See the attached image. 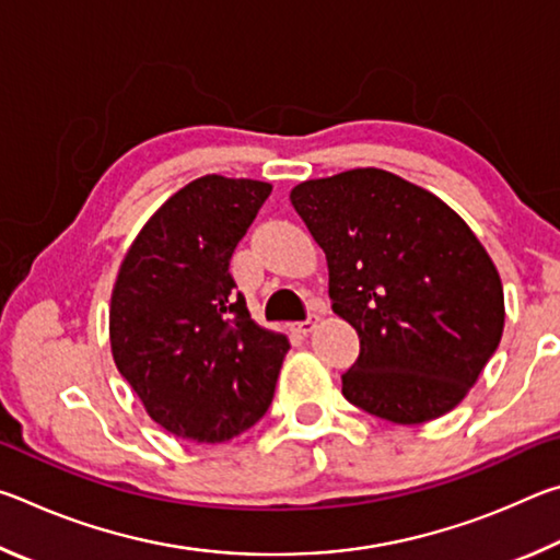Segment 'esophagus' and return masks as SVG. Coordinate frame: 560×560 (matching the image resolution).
<instances>
[{"instance_id": "esophagus-1", "label": "esophagus", "mask_w": 560, "mask_h": 560, "mask_svg": "<svg viewBox=\"0 0 560 560\" xmlns=\"http://www.w3.org/2000/svg\"><path fill=\"white\" fill-rule=\"evenodd\" d=\"M318 320H320L318 314H311L308 320H299V324H291V330H293V334L306 336V334H311V330H314V326L318 324Z\"/></svg>"}]
</instances>
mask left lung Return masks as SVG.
Listing matches in <instances>:
<instances>
[{
	"mask_svg": "<svg viewBox=\"0 0 560 560\" xmlns=\"http://www.w3.org/2000/svg\"><path fill=\"white\" fill-rule=\"evenodd\" d=\"M291 205L326 252L334 314L358 330L348 402L395 424L454 410L504 334V289L469 224L381 167L306 179Z\"/></svg>",
	"mask_w": 560,
	"mask_h": 560,
	"instance_id": "1",
	"label": "left lung"
}]
</instances>
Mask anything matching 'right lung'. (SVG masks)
<instances>
[{
    "label": "right lung",
    "instance_id": "right-lung-1",
    "mask_svg": "<svg viewBox=\"0 0 560 560\" xmlns=\"http://www.w3.org/2000/svg\"><path fill=\"white\" fill-rule=\"evenodd\" d=\"M269 192L259 179L197 177L158 207L120 261L110 353L145 412L179 440L226 442L271 405L289 338L252 318L230 273Z\"/></svg>",
    "mask_w": 560,
    "mask_h": 560
}]
</instances>
